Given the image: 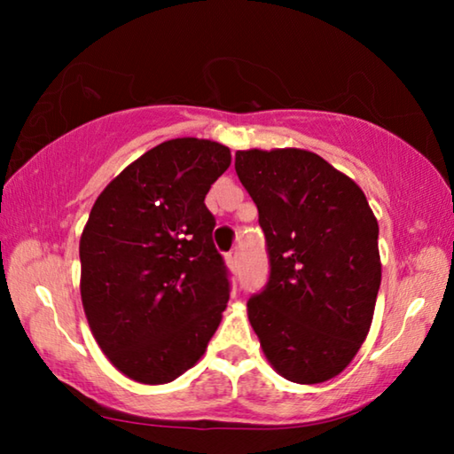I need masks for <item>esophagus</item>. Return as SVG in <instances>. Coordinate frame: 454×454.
Wrapping results in <instances>:
<instances>
[{
    "label": "esophagus",
    "instance_id": "esophagus-1",
    "mask_svg": "<svg viewBox=\"0 0 454 454\" xmlns=\"http://www.w3.org/2000/svg\"><path fill=\"white\" fill-rule=\"evenodd\" d=\"M224 260H226V264H228L230 270H238V252L236 250L228 252V254L224 256Z\"/></svg>",
    "mask_w": 454,
    "mask_h": 454
}]
</instances>
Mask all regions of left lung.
I'll return each mask as SVG.
<instances>
[{
  "label": "left lung",
  "mask_w": 454,
  "mask_h": 454,
  "mask_svg": "<svg viewBox=\"0 0 454 454\" xmlns=\"http://www.w3.org/2000/svg\"><path fill=\"white\" fill-rule=\"evenodd\" d=\"M236 174L270 254L268 286L248 301L264 356L290 382L334 379L366 340L382 276L364 192L301 148L238 150Z\"/></svg>",
  "instance_id": "8db88e82"
}]
</instances>
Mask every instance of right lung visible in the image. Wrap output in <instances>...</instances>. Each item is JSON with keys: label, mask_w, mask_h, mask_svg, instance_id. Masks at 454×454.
<instances>
[{"label": "right lung", "mask_w": 454, "mask_h": 454, "mask_svg": "<svg viewBox=\"0 0 454 454\" xmlns=\"http://www.w3.org/2000/svg\"><path fill=\"white\" fill-rule=\"evenodd\" d=\"M230 162L220 142L166 140L91 206L80 238L82 304L98 347L128 379L176 380L220 326L230 292L204 198Z\"/></svg>", "instance_id": "1"}]
</instances>
